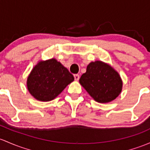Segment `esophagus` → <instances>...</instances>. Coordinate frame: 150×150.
Instances as JSON below:
<instances>
[{
	"label": "esophagus",
	"mask_w": 150,
	"mask_h": 150,
	"mask_svg": "<svg viewBox=\"0 0 150 150\" xmlns=\"http://www.w3.org/2000/svg\"><path fill=\"white\" fill-rule=\"evenodd\" d=\"M74 78H75V80H78L80 79V75L78 74H75V75H74Z\"/></svg>",
	"instance_id": "1"
}]
</instances>
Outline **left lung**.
I'll list each match as a JSON object with an SVG mask.
<instances>
[{
    "label": "left lung",
    "mask_w": 150,
    "mask_h": 150,
    "mask_svg": "<svg viewBox=\"0 0 150 150\" xmlns=\"http://www.w3.org/2000/svg\"><path fill=\"white\" fill-rule=\"evenodd\" d=\"M79 81L89 95L99 103H108L114 100L122 88L119 73L100 61L90 63L86 72L82 75Z\"/></svg>",
    "instance_id": "obj_1"
}]
</instances>
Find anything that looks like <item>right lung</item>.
Here are the masks:
<instances>
[{
	"label": "right lung",
	"instance_id": "add662e5",
	"mask_svg": "<svg viewBox=\"0 0 150 150\" xmlns=\"http://www.w3.org/2000/svg\"><path fill=\"white\" fill-rule=\"evenodd\" d=\"M73 80V75L67 68L56 59H51L39 62L34 67L27 79V88L36 99L50 101Z\"/></svg>",
	"mask_w": 150,
	"mask_h": 150
}]
</instances>
